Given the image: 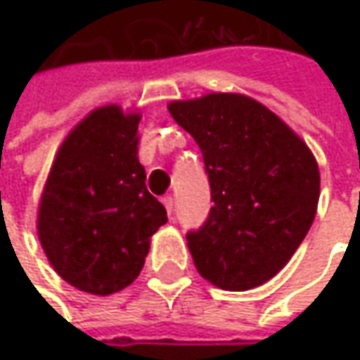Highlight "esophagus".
I'll return each mask as SVG.
<instances>
[{"label":"esophagus","mask_w":360,"mask_h":360,"mask_svg":"<svg viewBox=\"0 0 360 360\" xmlns=\"http://www.w3.org/2000/svg\"><path fill=\"white\" fill-rule=\"evenodd\" d=\"M162 202H164V206H166V212H168V216L174 214V198L172 196H164L162 198Z\"/></svg>","instance_id":"obj_1"}]
</instances>
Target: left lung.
Returning a JSON list of instances; mask_svg holds the SVG:
<instances>
[{
	"label": "left lung",
	"instance_id": "left-lung-1",
	"mask_svg": "<svg viewBox=\"0 0 360 360\" xmlns=\"http://www.w3.org/2000/svg\"><path fill=\"white\" fill-rule=\"evenodd\" d=\"M168 110L200 148L214 202L186 234L196 269L224 290L264 284L311 229L316 160L276 114L240 94H208Z\"/></svg>",
	"mask_w": 360,
	"mask_h": 360
}]
</instances>
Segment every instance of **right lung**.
I'll return each mask as SVG.
<instances>
[{
	"mask_svg": "<svg viewBox=\"0 0 360 360\" xmlns=\"http://www.w3.org/2000/svg\"><path fill=\"white\" fill-rule=\"evenodd\" d=\"M138 114L91 112L65 138L37 214L46 256L63 281L112 295L136 281L166 208L146 188L138 162Z\"/></svg>",
	"mask_w": 360,
	"mask_h": 360,
	"instance_id": "add662e5",
	"label": "right lung"
}]
</instances>
